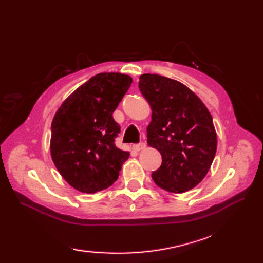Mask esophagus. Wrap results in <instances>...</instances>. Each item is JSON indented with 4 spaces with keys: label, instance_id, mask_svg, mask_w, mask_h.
<instances>
[{
    "label": "esophagus",
    "instance_id": "esophagus-1",
    "mask_svg": "<svg viewBox=\"0 0 263 263\" xmlns=\"http://www.w3.org/2000/svg\"><path fill=\"white\" fill-rule=\"evenodd\" d=\"M134 150H136V151H141V150H144L145 148H146V144L145 142H140V144H138V145H134Z\"/></svg>",
    "mask_w": 263,
    "mask_h": 263
}]
</instances>
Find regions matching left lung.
I'll use <instances>...</instances> for the list:
<instances>
[{
  "label": "left lung",
  "mask_w": 263,
  "mask_h": 263,
  "mask_svg": "<svg viewBox=\"0 0 263 263\" xmlns=\"http://www.w3.org/2000/svg\"><path fill=\"white\" fill-rule=\"evenodd\" d=\"M139 89L153 110L147 142L162 156L151 177L171 193H184L208 174L217 149L212 115L183 83L158 74L139 77Z\"/></svg>",
  "instance_id": "8db88e82"
}]
</instances>
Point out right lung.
Returning a JSON list of instances; mask_svg holds the SVG:
<instances>
[{"instance_id": "1", "label": "right lung", "mask_w": 263, "mask_h": 263, "mask_svg": "<svg viewBox=\"0 0 263 263\" xmlns=\"http://www.w3.org/2000/svg\"><path fill=\"white\" fill-rule=\"evenodd\" d=\"M133 79L118 72L92 77L63 101L51 123L50 154L68 184L92 194L117 180L128 151L114 141L119 126L113 113Z\"/></svg>"}]
</instances>
